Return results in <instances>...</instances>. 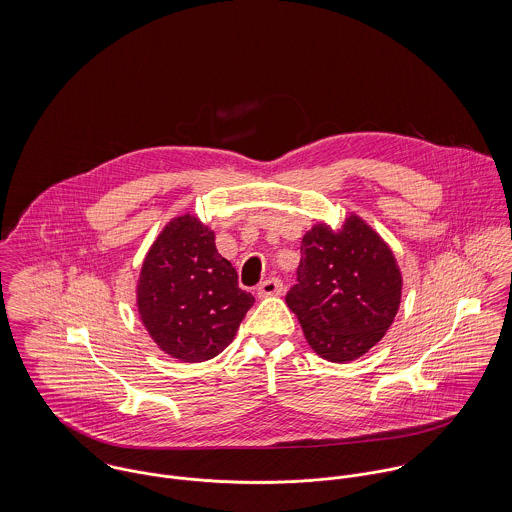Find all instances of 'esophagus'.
Here are the masks:
<instances>
[{"label":"esophagus","instance_id":"esophagus-1","mask_svg":"<svg viewBox=\"0 0 512 512\" xmlns=\"http://www.w3.org/2000/svg\"><path fill=\"white\" fill-rule=\"evenodd\" d=\"M256 292H258L260 297L278 295V293L284 292V284H282V280H278V278H268V280H264V282L258 286Z\"/></svg>","mask_w":512,"mask_h":512}]
</instances>
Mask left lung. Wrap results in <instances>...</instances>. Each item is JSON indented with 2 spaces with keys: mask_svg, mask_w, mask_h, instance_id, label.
Masks as SVG:
<instances>
[{
  "mask_svg": "<svg viewBox=\"0 0 512 512\" xmlns=\"http://www.w3.org/2000/svg\"><path fill=\"white\" fill-rule=\"evenodd\" d=\"M286 303L311 349L343 363L365 355L394 321L402 278L390 248L357 217L339 232L319 224L301 240Z\"/></svg>",
  "mask_w": 512,
  "mask_h": 512,
  "instance_id": "1",
  "label": "left lung"
}]
</instances>
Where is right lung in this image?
<instances>
[{
    "mask_svg": "<svg viewBox=\"0 0 512 512\" xmlns=\"http://www.w3.org/2000/svg\"><path fill=\"white\" fill-rule=\"evenodd\" d=\"M252 293L215 246V234L195 217L173 219L147 252L138 307L151 339L183 363L217 357L234 339Z\"/></svg>",
    "mask_w": 512,
    "mask_h": 512,
    "instance_id": "right-lung-1",
    "label": "right lung"
}]
</instances>
